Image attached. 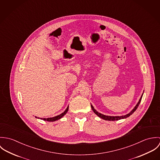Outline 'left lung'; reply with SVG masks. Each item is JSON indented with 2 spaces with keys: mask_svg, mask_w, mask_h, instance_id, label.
Instances as JSON below:
<instances>
[{
  "mask_svg": "<svg viewBox=\"0 0 160 160\" xmlns=\"http://www.w3.org/2000/svg\"><path fill=\"white\" fill-rule=\"evenodd\" d=\"M143 93H142V95H141L138 103H137V105L135 106V107L131 110V112H130L129 113H128L126 115H122V116H107V115H105V114H102L99 112H98L92 106V105H91V108L93 110V112L95 113V114H97L99 118L104 119V120H107V121H117V120H119V119H124V118H126L129 116H130L131 114H132L136 110H137L140 102H141V100H142V96H143Z\"/></svg>",
  "mask_w": 160,
  "mask_h": 160,
  "instance_id": "8db88e82",
  "label": "left lung"
}]
</instances>
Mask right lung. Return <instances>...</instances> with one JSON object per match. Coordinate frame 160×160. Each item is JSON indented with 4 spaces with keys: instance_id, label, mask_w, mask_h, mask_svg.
Returning <instances> with one entry per match:
<instances>
[{
    "instance_id": "obj_1",
    "label": "right lung",
    "mask_w": 160,
    "mask_h": 160,
    "mask_svg": "<svg viewBox=\"0 0 160 160\" xmlns=\"http://www.w3.org/2000/svg\"><path fill=\"white\" fill-rule=\"evenodd\" d=\"M69 106L67 107V109L65 110L64 112H63L62 114H59L58 116H54V117H52V118H40L41 119H42L44 121H49V122H53V121H55L57 120H58L60 119H61L63 116H64L66 113L68 112V111ZM36 118H37L36 116H35ZM39 119V118H38Z\"/></svg>"
}]
</instances>
